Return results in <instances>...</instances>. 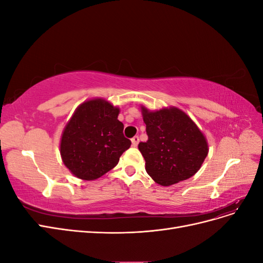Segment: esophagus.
<instances>
[{
	"instance_id": "34e87169",
	"label": "esophagus",
	"mask_w": 263,
	"mask_h": 263,
	"mask_svg": "<svg viewBox=\"0 0 263 263\" xmlns=\"http://www.w3.org/2000/svg\"><path fill=\"white\" fill-rule=\"evenodd\" d=\"M138 142H139V137L138 136H135L132 138V145L133 147H137L138 146Z\"/></svg>"
}]
</instances>
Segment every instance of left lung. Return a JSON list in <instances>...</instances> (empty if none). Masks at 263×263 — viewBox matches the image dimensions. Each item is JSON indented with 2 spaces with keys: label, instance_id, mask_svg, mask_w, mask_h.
Wrapping results in <instances>:
<instances>
[{
  "label": "left lung",
  "instance_id": "left-lung-1",
  "mask_svg": "<svg viewBox=\"0 0 263 263\" xmlns=\"http://www.w3.org/2000/svg\"><path fill=\"white\" fill-rule=\"evenodd\" d=\"M140 108L148 140L138 149L151 179L169 186L193 177L209 154V142L193 119L176 106Z\"/></svg>",
  "mask_w": 263,
  "mask_h": 263
}]
</instances>
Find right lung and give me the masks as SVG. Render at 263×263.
I'll return each mask as SVG.
<instances>
[{"label": "right lung", "mask_w": 263, "mask_h": 263, "mask_svg": "<svg viewBox=\"0 0 263 263\" xmlns=\"http://www.w3.org/2000/svg\"><path fill=\"white\" fill-rule=\"evenodd\" d=\"M121 110L107 100L97 98L82 102L63 128L60 139L62 162L74 177L93 181L118 163L132 145L124 137Z\"/></svg>", "instance_id": "1"}]
</instances>
